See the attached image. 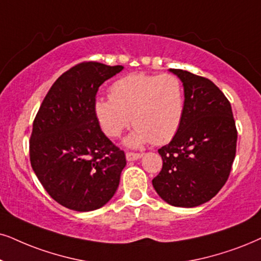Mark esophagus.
Returning <instances> with one entry per match:
<instances>
[{
	"instance_id": "esophagus-1",
	"label": "esophagus",
	"mask_w": 261,
	"mask_h": 261,
	"mask_svg": "<svg viewBox=\"0 0 261 261\" xmlns=\"http://www.w3.org/2000/svg\"><path fill=\"white\" fill-rule=\"evenodd\" d=\"M140 158H142L141 153H134V151H126V160L127 161H134V160H138Z\"/></svg>"
}]
</instances>
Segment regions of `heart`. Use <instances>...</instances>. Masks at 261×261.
Listing matches in <instances>:
<instances>
[{"mask_svg": "<svg viewBox=\"0 0 261 261\" xmlns=\"http://www.w3.org/2000/svg\"><path fill=\"white\" fill-rule=\"evenodd\" d=\"M184 112L183 83L170 73L124 75L110 87V98L94 102L95 117L107 136L120 137L133 120L136 128L126 141L131 147L170 142L182 125Z\"/></svg>", "mask_w": 261, "mask_h": 261, "instance_id": "1", "label": "heart"}]
</instances>
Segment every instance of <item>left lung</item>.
I'll return each mask as SVG.
<instances>
[{
    "mask_svg": "<svg viewBox=\"0 0 261 261\" xmlns=\"http://www.w3.org/2000/svg\"><path fill=\"white\" fill-rule=\"evenodd\" d=\"M183 82L186 112L176 136L161 147L163 169L154 178L161 199L177 207H196L218 194L235 159L237 130L231 105L210 79L170 70Z\"/></svg>",
    "mask_w": 261,
    "mask_h": 261,
    "instance_id": "1",
    "label": "left lung"
}]
</instances>
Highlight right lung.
<instances>
[{"mask_svg": "<svg viewBox=\"0 0 261 261\" xmlns=\"http://www.w3.org/2000/svg\"><path fill=\"white\" fill-rule=\"evenodd\" d=\"M121 70L96 61L73 66L54 82L36 114L31 166L45 191L66 208H100L119 186L126 158L102 133L94 102L100 85Z\"/></svg>", "mask_w": 261, "mask_h": 261, "instance_id": "1", "label": "right lung"}]
</instances>
